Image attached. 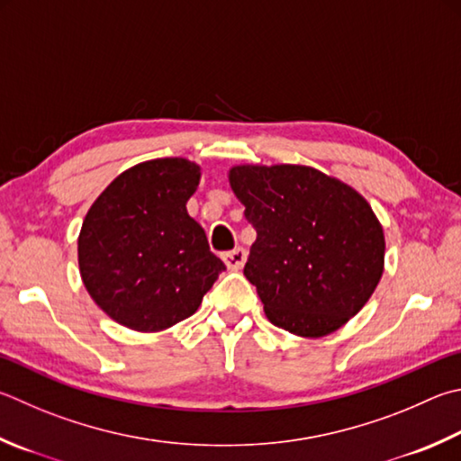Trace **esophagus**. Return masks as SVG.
<instances>
[{
    "mask_svg": "<svg viewBox=\"0 0 461 461\" xmlns=\"http://www.w3.org/2000/svg\"><path fill=\"white\" fill-rule=\"evenodd\" d=\"M246 258H248V252L244 248H233L231 252H225L223 254V262H225V266L230 267V270H241V267H244V264H246Z\"/></svg>",
    "mask_w": 461,
    "mask_h": 461,
    "instance_id": "34e87169",
    "label": "esophagus"
}]
</instances>
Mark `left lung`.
<instances>
[{"instance_id": "obj_1", "label": "left lung", "mask_w": 461, "mask_h": 461, "mask_svg": "<svg viewBox=\"0 0 461 461\" xmlns=\"http://www.w3.org/2000/svg\"><path fill=\"white\" fill-rule=\"evenodd\" d=\"M230 185L256 230L244 276L267 321L316 339L361 311L384 264L383 228L363 195L303 165H240Z\"/></svg>"}]
</instances>
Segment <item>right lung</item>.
Listing matches in <instances>:
<instances>
[{
  "label": "right lung",
  "mask_w": 461,
  "mask_h": 461,
  "mask_svg": "<svg viewBox=\"0 0 461 461\" xmlns=\"http://www.w3.org/2000/svg\"><path fill=\"white\" fill-rule=\"evenodd\" d=\"M199 177L187 158H153L121 173L88 209L78 238L82 282L127 329L155 332L185 321L225 270L185 207Z\"/></svg>",
  "instance_id": "1"
}]
</instances>
